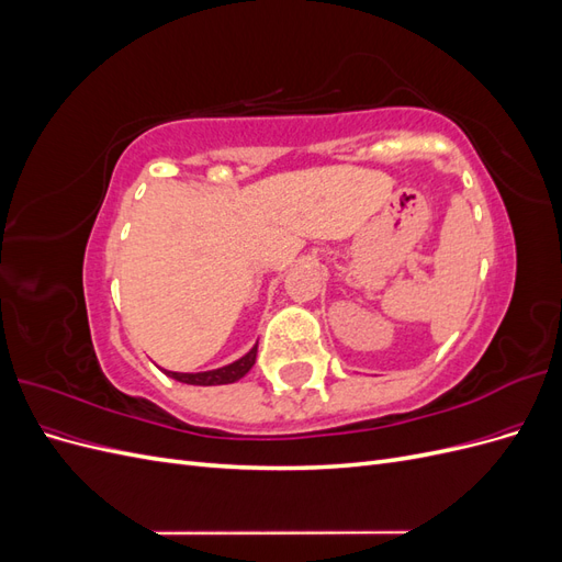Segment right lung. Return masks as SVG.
<instances>
[{"label":"right lung","mask_w":562,"mask_h":562,"mask_svg":"<svg viewBox=\"0 0 562 562\" xmlns=\"http://www.w3.org/2000/svg\"><path fill=\"white\" fill-rule=\"evenodd\" d=\"M255 356H258V345H255L246 356H241L239 361H234L229 366H223L217 370H206V372H171L164 370L168 378H173L184 384H196V386H213V384H232L236 380H241L246 372L252 368Z\"/></svg>","instance_id":"1"}]
</instances>
